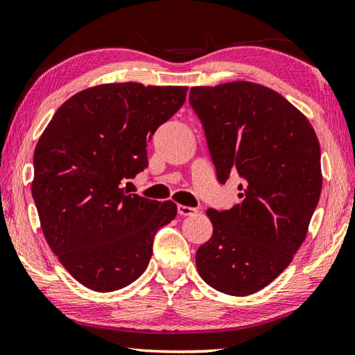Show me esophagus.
Returning <instances> with one entry per match:
<instances>
[{
    "instance_id": "esophagus-1",
    "label": "esophagus",
    "mask_w": 355,
    "mask_h": 355,
    "mask_svg": "<svg viewBox=\"0 0 355 355\" xmlns=\"http://www.w3.org/2000/svg\"><path fill=\"white\" fill-rule=\"evenodd\" d=\"M198 210L193 209V207H187V205H178V213L180 216H190L193 213H196Z\"/></svg>"
}]
</instances>
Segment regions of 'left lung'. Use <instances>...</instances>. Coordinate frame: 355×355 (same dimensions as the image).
Listing matches in <instances>:
<instances>
[{"label":"left lung","mask_w":355,"mask_h":355,"mask_svg":"<svg viewBox=\"0 0 355 355\" xmlns=\"http://www.w3.org/2000/svg\"><path fill=\"white\" fill-rule=\"evenodd\" d=\"M190 105L225 184L235 173L241 202L207 210L213 235L196 252L200 278L227 295H252L291 264L322 193L320 144L302 112L252 82L195 86Z\"/></svg>","instance_id":"left-lung-1"}]
</instances>
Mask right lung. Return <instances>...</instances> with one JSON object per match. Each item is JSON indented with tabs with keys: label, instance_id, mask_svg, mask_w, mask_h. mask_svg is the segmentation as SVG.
<instances>
[{
	"label": "right lung",
	"instance_id": "add662e5",
	"mask_svg": "<svg viewBox=\"0 0 355 355\" xmlns=\"http://www.w3.org/2000/svg\"><path fill=\"white\" fill-rule=\"evenodd\" d=\"M185 86L108 83L66 100L33 153L32 198L43 235L60 263L96 292L142 275L171 200L128 195L123 179L148 166L146 145L184 105Z\"/></svg>",
	"mask_w": 355,
	"mask_h": 355
}]
</instances>
